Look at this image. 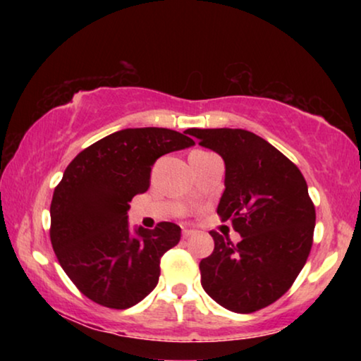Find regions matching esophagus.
<instances>
[{"label":"esophagus","mask_w":361,"mask_h":361,"mask_svg":"<svg viewBox=\"0 0 361 361\" xmlns=\"http://www.w3.org/2000/svg\"><path fill=\"white\" fill-rule=\"evenodd\" d=\"M192 235H195V231L194 230H189V228H184V230H182V238H190V236Z\"/></svg>","instance_id":"34e87169"}]
</instances>
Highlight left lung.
<instances>
[{
    "instance_id": "1",
    "label": "left lung",
    "mask_w": 361,
    "mask_h": 361,
    "mask_svg": "<svg viewBox=\"0 0 361 361\" xmlns=\"http://www.w3.org/2000/svg\"><path fill=\"white\" fill-rule=\"evenodd\" d=\"M187 135L225 162V190L216 207L241 240L210 231L215 248L200 261L202 288L221 307L250 314L278 300L307 261L315 209L307 182L283 152L246 130H199Z\"/></svg>"
}]
</instances>
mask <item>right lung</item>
<instances>
[{
  "mask_svg": "<svg viewBox=\"0 0 361 361\" xmlns=\"http://www.w3.org/2000/svg\"><path fill=\"white\" fill-rule=\"evenodd\" d=\"M167 128H126L93 142L63 172L51 204V241L72 283L93 302L128 309L157 286L161 258L180 226L130 228L128 210L147 190L161 156L194 146Z\"/></svg>",
  "mask_w": 361,
  "mask_h": 361,
  "instance_id": "obj_1",
  "label": "right lung"
}]
</instances>
